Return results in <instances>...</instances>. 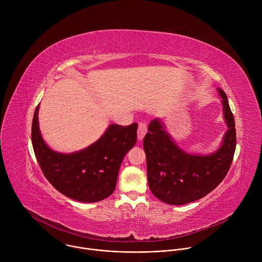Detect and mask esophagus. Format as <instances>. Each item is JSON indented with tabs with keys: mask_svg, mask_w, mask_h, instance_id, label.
<instances>
[{
	"mask_svg": "<svg viewBox=\"0 0 262 262\" xmlns=\"http://www.w3.org/2000/svg\"><path fill=\"white\" fill-rule=\"evenodd\" d=\"M146 133H147L146 124L144 122H139V125H138V140L139 141L143 140Z\"/></svg>",
	"mask_w": 262,
	"mask_h": 262,
	"instance_id": "34e87169",
	"label": "esophagus"
}]
</instances>
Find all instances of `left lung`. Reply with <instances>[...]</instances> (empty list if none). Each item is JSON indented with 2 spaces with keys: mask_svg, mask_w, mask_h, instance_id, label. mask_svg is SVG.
<instances>
[{
  "mask_svg": "<svg viewBox=\"0 0 262 262\" xmlns=\"http://www.w3.org/2000/svg\"><path fill=\"white\" fill-rule=\"evenodd\" d=\"M217 92L228 129L220 148L210 155L182 150L159 118L148 125L143 141L147 179L149 189L159 200L171 205L194 202L214 190L227 175L236 146L235 122L225 92L221 88Z\"/></svg>",
  "mask_w": 262,
  "mask_h": 262,
  "instance_id": "8db88e82",
  "label": "left lung"
}]
</instances>
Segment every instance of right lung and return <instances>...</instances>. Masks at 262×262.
I'll use <instances>...</instances> for the list:
<instances>
[{
  "label": "right lung",
  "instance_id": "1",
  "mask_svg": "<svg viewBox=\"0 0 262 262\" xmlns=\"http://www.w3.org/2000/svg\"><path fill=\"white\" fill-rule=\"evenodd\" d=\"M37 105L32 122L33 149L42 173L54 188L80 202H98L113 194L121 163L137 142L138 124H111L93 144L72 154H61L45 142Z\"/></svg>",
  "mask_w": 262,
  "mask_h": 262
}]
</instances>
